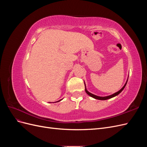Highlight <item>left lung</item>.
<instances>
[{
  "label": "left lung",
  "instance_id": "8db88e82",
  "mask_svg": "<svg viewBox=\"0 0 147 147\" xmlns=\"http://www.w3.org/2000/svg\"><path fill=\"white\" fill-rule=\"evenodd\" d=\"M127 80H128V78H127ZM127 81H126V83L124 84V85L123 86V87L121 89V90H120L119 91H118V92L114 93V94H112V95L108 96L101 97V96H96V95H94V94H92V93L90 92H89V91L86 90V86H85V83H84V86H85V91H86V92L87 93V94H88L89 96H90L91 97H93V98H94V99H98V100H107V99H111V98H112V97H115V96H117V95H118V94H119V93L121 92L124 90V88H125V86H126V84H127Z\"/></svg>",
  "mask_w": 147,
  "mask_h": 147
}]
</instances>
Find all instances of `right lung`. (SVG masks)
<instances>
[{"mask_svg":"<svg viewBox=\"0 0 147 147\" xmlns=\"http://www.w3.org/2000/svg\"><path fill=\"white\" fill-rule=\"evenodd\" d=\"M62 99H61V100H58V101H57V102H59V101H61Z\"/></svg>","mask_w":147,"mask_h":147,"instance_id":"right-lung-1","label":"right lung"}]
</instances>
